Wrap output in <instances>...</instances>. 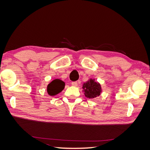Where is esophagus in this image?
Instances as JSON below:
<instances>
[{"label": "esophagus", "instance_id": "34e87169", "mask_svg": "<svg viewBox=\"0 0 150 150\" xmlns=\"http://www.w3.org/2000/svg\"><path fill=\"white\" fill-rule=\"evenodd\" d=\"M71 85L73 86H78V83H77L76 81H74V82H72Z\"/></svg>", "mask_w": 150, "mask_h": 150}]
</instances>
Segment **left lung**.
<instances>
[{
  "instance_id": "1",
  "label": "left lung",
  "mask_w": 150,
  "mask_h": 150,
  "mask_svg": "<svg viewBox=\"0 0 150 150\" xmlns=\"http://www.w3.org/2000/svg\"><path fill=\"white\" fill-rule=\"evenodd\" d=\"M83 89L86 97L91 99L99 96L101 93V88L99 83L94 81V79H90L88 82L83 84Z\"/></svg>"
}]
</instances>
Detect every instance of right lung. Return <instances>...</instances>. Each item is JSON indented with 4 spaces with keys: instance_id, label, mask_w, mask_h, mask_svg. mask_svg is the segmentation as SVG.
<instances>
[{
    "instance_id": "right-lung-1",
    "label": "right lung",
    "mask_w": 150,
    "mask_h": 150,
    "mask_svg": "<svg viewBox=\"0 0 150 150\" xmlns=\"http://www.w3.org/2000/svg\"><path fill=\"white\" fill-rule=\"evenodd\" d=\"M64 86L65 83L59 79H54L48 84L47 88V93L50 96H55L64 89Z\"/></svg>"
}]
</instances>
